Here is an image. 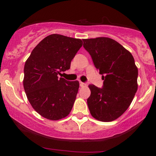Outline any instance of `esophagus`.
<instances>
[{
  "label": "esophagus",
  "mask_w": 156,
  "mask_h": 156,
  "mask_svg": "<svg viewBox=\"0 0 156 156\" xmlns=\"http://www.w3.org/2000/svg\"><path fill=\"white\" fill-rule=\"evenodd\" d=\"M80 87H87V84L85 83H83V82H80Z\"/></svg>",
  "instance_id": "obj_1"
}]
</instances>
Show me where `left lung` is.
Masks as SVG:
<instances>
[{
  "label": "left lung",
  "instance_id": "8db88e82",
  "mask_svg": "<svg viewBox=\"0 0 156 156\" xmlns=\"http://www.w3.org/2000/svg\"><path fill=\"white\" fill-rule=\"evenodd\" d=\"M83 48L102 75L103 88L90 84L87 104L98 120L112 122L124 113L138 89V69L131 53L108 37L83 39Z\"/></svg>",
  "mask_w": 156,
  "mask_h": 156
}]
</instances>
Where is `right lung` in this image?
Wrapping results in <instances>:
<instances>
[{
	"mask_svg": "<svg viewBox=\"0 0 156 156\" xmlns=\"http://www.w3.org/2000/svg\"><path fill=\"white\" fill-rule=\"evenodd\" d=\"M82 44L80 39L54 34L42 39L26 60L23 87L31 106L42 117L58 120L70 113L79 82L58 76L70 68Z\"/></svg>",
	"mask_w": 156,
	"mask_h": 156,
	"instance_id": "add662e5",
	"label": "right lung"
}]
</instances>
